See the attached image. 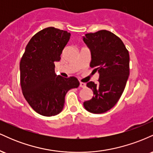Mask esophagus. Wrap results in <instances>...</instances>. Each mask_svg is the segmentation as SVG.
<instances>
[{"label": "esophagus", "instance_id": "esophagus-1", "mask_svg": "<svg viewBox=\"0 0 153 153\" xmlns=\"http://www.w3.org/2000/svg\"><path fill=\"white\" fill-rule=\"evenodd\" d=\"M80 87H81V88H85V87H86V83H85V82H80Z\"/></svg>", "mask_w": 153, "mask_h": 153}]
</instances>
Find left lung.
<instances>
[{
    "instance_id": "left-lung-1",
    "label": "left lung",
    "mask_w": 153,
    "mask_h": 153,
    "mask_svg": "<svg viewBox=\"0 0 153 153\" xmlns=\"http://www.w3.org/2000/svg\"><path fill=\"white\" fill-rule=\"evenodd\" d=\"M82 38L91 50V68L99 73L97 84L87 83L94 96L83 106L91 113H104L115 106L125 88L129 75V52L122 39L109 31L88 33Z\"/></svg>"
}]
</instances>
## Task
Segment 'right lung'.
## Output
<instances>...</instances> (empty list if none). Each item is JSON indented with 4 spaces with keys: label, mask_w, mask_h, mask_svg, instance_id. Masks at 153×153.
I'll return each mask as SVG.
<instances>
[{
    "label": "right lung",
    "mask_w": 153,
    "mask_h": 153,
    "mask_svg": "<svg viewBox=\"0 0 153 153\" xmlns=\"http://www.w3.org/2000/svg\"><path fill=\"white\" fill-rule=\"evenodd\" d=\"M71 33L47 27L34 34L26 47L20 62V83L23 95L35 111L45 117L62 111L65 96L80 85L74 76L63 78L54 71Z\"/></svg>",
    "instance_id": "right-lung-1"
}]
</instances>
